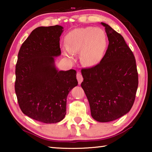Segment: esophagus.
Instances as JSON below:
<instances>
[{"instance_id":"esophagus-1","label":"esophagus","mask_w":152,"mask_h":152,"mask_svg":"<svg viewBox=\"0 0 152 152\" xmlns=\"http://www.w3.org/2000/svg\"><path fill=\"white\" fill-rule=\"evenodd\" d=\"M76 78H77V80H78V84H80L82 83V82L83 81V77H82V74L80 73V72H77V74H76Z\"/></svg>"}]
</instances>
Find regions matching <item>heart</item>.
I'll use <instances>...</instances> for the list:
<instances>
[{"label": "heart", "mask_w": 152, "mask_h": 152, "mask_svg": "<svg viewBox=\"0 0 152 152\" xmlns=\"http://www.w3.org/2000/svg\"><path fill=\"white\" fill-rule=\"evenodd\" d=\"M107 45L106 33L99 27H86L74 29L66 37V46L69 53H78L81 51L82 64L92 67L102 59ZM65 54L71 57L70 53Z\"/></svg>", "instance_id": "heart-1"}]
</instances>
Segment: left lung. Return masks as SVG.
<instances>
[{
  "label": "left lung",
  "mask_w": 152,
  "mask_h": 152,
  "mask_svg": "<svg viewBox=\"0 0 152 152\" xmlns=\"http://www.w3.org/2000/svg\"><path fill=\"white\" fill-rule=\"evenodd\" d=\"M109 45L100 63L82 68L81 83L89 102L92 118L109 122L132 109L138 87L135 56L123 36L104 23Z\"/></svg>",
  "instance_id": "8db88e82"
}]
</instances>
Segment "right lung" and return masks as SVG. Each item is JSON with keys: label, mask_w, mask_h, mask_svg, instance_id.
Listing matches in <instances>:
<instances>
[{"label": "right lung", "mask_w": 152, "mask_h": 152, "mask_svg": "<svg viewBox=\"0 0 152 152\" xmlns=\"http://www.w3.org/2000/svg\"><path fill=\"white\" fill-rule=\"evenodd\" d=\"M62 32L60 25L36 28L23 43L15 67V89L20 110L45 123L64 119L67 96L78 85L76 70L58 71L55 66Z\"/></svg>", "instance_id": "right-lung-1"}]
</instances>
